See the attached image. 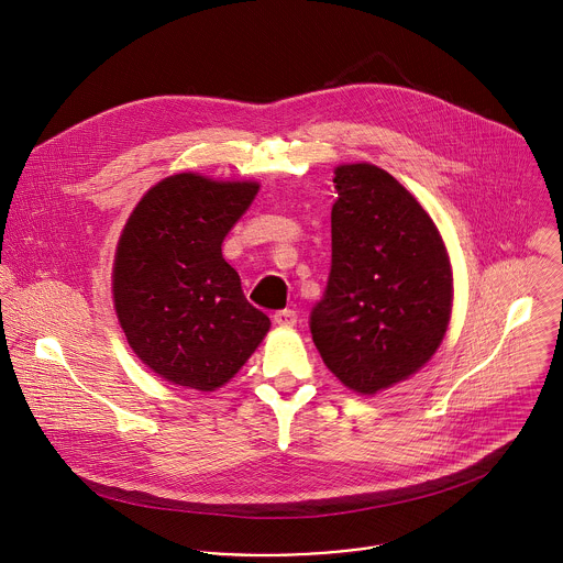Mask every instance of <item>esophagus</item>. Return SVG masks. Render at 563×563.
Instances as JSON below:
<instances>
[{
    "label": "esophagus",
    "instance_id": "esophagus-1",
    "mask_svg": "<svg viewBox=\"0 0 563 563\" xmlns=\"http://www.w3.org/2000/svg\"><path fill=\"white\" fill-rule=\"evenodd\" d=\"M296 320H298V313L294 309H278L274 313V323L280 328H294Z\"/></svg>",
    "mask_w": 563,
    "mask_h": 563
}]
</instances>
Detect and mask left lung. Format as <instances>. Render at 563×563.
Wrapping results in <instances>:
<instances>
[{
  "mask_svg": "<svg viewBox=\"0 0 563 563\" xmlns=\"http://www.w3.org/2000/svg\"><path fill=\"white\" fill-rule=\"evenodd\" d=\"M334 187L332 267L309 330L341 383L376 394L423 367L443 341L450 261L432 218L387 172L343 165Z\"/></svg>",
  "mask_w": 563,
  "mask_h": 563,
  "instance_id": "left-lung-1",
  "label": "left lung"
}]
</instances>
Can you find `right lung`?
<instances>
[{"mask_svg": "<svg viewBox=\"0 0 563 563\" xmlns=\"http://www.w3.org/2000/svg\"><path fill=\"white\" fill-rule=\"evenodd\" d=\"M256 194V183L178 174L146 191L122 231L113 269L120 325L137 358L176 385H224L269 330L222 258V240Z\"/></svg>", "mask_w": 563, "mask_h": 563, "instance_id": "right-lung-1", "label": "right lung"}]
</instances>
